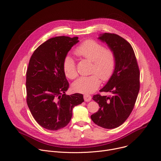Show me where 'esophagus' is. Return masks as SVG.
<instances>
[{
    "label": "esophagus",
    "instance_id": "34e87169",
    "mask_svg": "<svg viewBox=\"0 0 161 161\" xmlns=\"http://www.w3.org/2000/svg\"><path fill=\"white\" fill-rule=\"evenodd\" d=\"M83 98H84L85 101H90L91 100V99H92L91 96L90 95H89V94H85L83 96Z\"/></svg>",
    "mask_w": 161,
    "mask_h": 161
}]
</instances>
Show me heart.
<instances>
[{
    "label": "heart",
    "instance_id": "1",
    "mask_svg": "<svg viewBox=\"0 0 161 161\" xmlns=\"http://www.w3.org/2000/svg\"><path fill=\"white\" fill-rule=\"evenodd\" d=\"M75 54L80 58L91 61V72L93 75L81 76L74 83L75 91L81 93H92L100 85L101 80L108 81L112 76L116 66V57L114 51L106 48L101 43L93 40H87L75 49ZM63 69L66 76L75 79L78 76L76 64L74 58L66 56L63 62Z\"/></svg>",
    "mask_w": 161,
    "mask_h": 161
}]
</instances>
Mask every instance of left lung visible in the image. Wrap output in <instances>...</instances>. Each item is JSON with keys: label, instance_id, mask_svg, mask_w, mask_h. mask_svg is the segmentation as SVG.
Here are the masks:
<instances>
[{"label": "left lung", "instance_id": "left-lung-1", "mask_svg": "<svg viewBox=\"0 0 161 161\" xmlns=\"http://www.w3.org/2000/svg\"><path fill=\"white\" fill-rule=\"evenodd\" d=\"M98 38L114 51L116 66L111 78L99 91L112 95L93 96L100 108L91 118L97 125L112 129L121 125L132 112L140 89V72L134 49L125 39L108 33Z\"/></svg>", "mask_w": 161, "mask_h": 161}]
</instances>
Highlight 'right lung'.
Wrapping results in <instances>:
<instances>
[{
  "mask_svg": "<svg viewBox=\"0 0 161 161\" xmlns=\"http://www.w3.org/2000/svg\"><path fill=\"white\" fill-rule=\"evenodd\" d=\"M78 37L49 39L33 53L26 72V101L36 121L43 128L58 130L70 122L72 108L84 101L81 94L66 95L69 89L63 62Z\"/></svg>",
  "mask_w": 161,
  "mask_h": 161,
  "instance_id": "1",
  "label": "right lung"
}]
</instances>
